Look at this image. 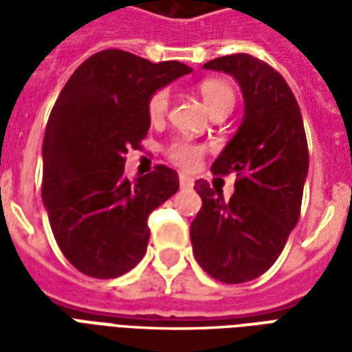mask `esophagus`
<instances>
[{"instance_id": "34e87169", "label": "esophagus", "mask_w": 352, "mask_h": 352, "mask_svg": "<svg viewBox=\"0 0 352 352\" xmlns=\"http://www.w3.org/2000/svg\"><path fill=\"white\" fill-rule=\"evenodd\" d=\"M179 184H181L183 190H190L192 186H194V181L188 175H179Z\"/></svg>"}]
</instances>
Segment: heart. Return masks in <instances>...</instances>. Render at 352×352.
<instances>
[{"mask_svg": "<svg viewBox=\"0 0 352 352\" xmlns=\"http://www.w3.org/2000/svg\"><path fill=\"white\" fill-rule=\"evenodd\" d=\"M199 94L201 100L209 109V113H230L234 103H236V90L230 85L228 80L222 79H206L199 82ZM169 109V90L160 88L156 92L151 94V98L146 100V116L151 122H162ZM206 154V146L199 145L190 139H175L173 143H169L166 148V156L171 164H175L181 169H194L198 166L201 158Z\"/></svg>", "mask_w": 352, "mask_h": 352, "instance_id": "obj_1", "label": "heart"}]
</instances>
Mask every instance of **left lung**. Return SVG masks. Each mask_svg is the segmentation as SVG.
Instances as JSON below:
<instances>
[{
	"label": "left lung",
	"instance_id": "obj_1",
	"mask_svg": "<svg viewBox=\"0 0 352 352\" xmlns=\"http://www.w3.org/2000/svg\"><path fill=\"white\" fill-rule=\"evenodd\" d=\"M234 75L245 98L243 122L221 156L214 175L236 173V192L198 179L201 209L190 224L194 256L213 279L237 285L260 277L279 258L300 219L309 168L307 138L294 94L277 69L251 54L204 64Z\"/></svg>",
	"mask_w": 352,
	"mask_h": 352
}]
</instances>
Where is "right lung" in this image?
<instances>
[{
    "mask_svg": "<svg viewBox=\"0 0 352 352\" xmlns=\"http://www.w3.org/2000/svg\"><path fill=\"white\" fill-rule=\"evenodd\" d=\"M190 72L181 62L101 50L75 69L50 111L43 204L60 251L88 277L130 272L145 256L148 214L179 190L177 171L162 164L135 181L122 173L128 148H141L151 128V94Z\"/></svg>",
    "mask_w": 352,
    "mask_h": 352,
    "instance_id": "add662e5",
    "label": "right lung"
}]
</instances>
